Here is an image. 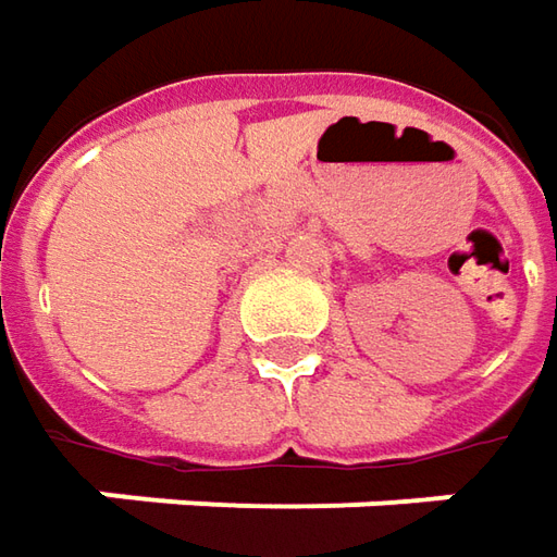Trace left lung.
Here are the masks:
<instances>
[{
  "label": "left lung",
  "instance_id": "obj_1",
  "mask_svg": "<svg viewBox=\"0 0 557 557\" xmlns=\"http://www.w3.org/2000/svg\"><path fill=\"white\" fill-rule=\"evenodd\" d=\"M555 301H557V298H555Z\"/></svg>",
  "mask_w": 557,
  "mask_h": 557
}]
</instances>
